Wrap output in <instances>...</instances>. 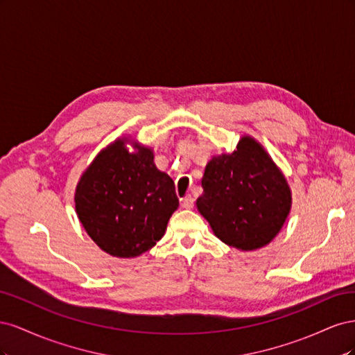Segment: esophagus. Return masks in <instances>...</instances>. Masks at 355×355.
I'll list each match as a JSON object with an SVG mask.
<instances>
[{
  "instance_id": "obj_1",
  "label": "esophagus",
  "mask_w": 355,
  "mask_h": 355,
  "mask_svg": "<svg viewBox=\"0 0 355 355\" xmlns=\"http://www.w3.org/2000/svg\"><path fill=\"white\" fill-rule=\"evenodd\" d=\"M182 207H184V209L194 207V198H192L191 196H187L185 198H182Z\"/></svg>"
}]
</instances>
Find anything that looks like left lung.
<instances>
[{
    "label": "left lung",
    "mask_w": 355,
    "mask_h": 355,
    "mask_svg": "<svg viewBox=\"0 0 355 355\" xmlns=\"http://www.w3.org/2000/svg\"><path fill=\"white\" fill-rule=\"evenodd\" d=\"M198 211L225 244L254 250L270 243L290 211L282 171L254 139L244 136L232 154L213 157L201 179Z\"/></svg>",
    "instance_id": "left-lung-1"
}]
</instances>
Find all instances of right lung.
Instances as JSON below:
<instances>
[{
  "instance_id": "add662e5",
  "label": "right lung",
  "mask_w": 355,
  "mask_h": 355,
  "mask_svg": "<svg viewBox=\"0 0 355 355\" xmlns=\"http://www.w3.org/2000/svg\"><path fill=\"white\" fill-rule=\"evenodd\" d=\"M115 141L84 171L75 209L84 230L101 249L116 257L148 252L163 237L179 200L171 178L154 164L149 148L130 154Z\"/></svg>"
}]
</instances>
